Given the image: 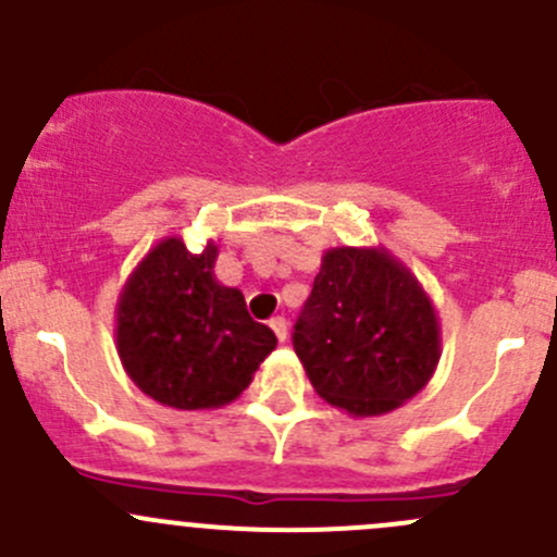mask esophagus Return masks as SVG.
<instances>
[{
    "label": "esophagus",
    "instance_id": "obj_1",
    "mask_svg": "<svg viewBox=\"0 0 557 557\" xmlns=\"http://www.w3.org/2000/svg\"><path fill=\"white\" fill-rule=\"evenodd\" d=\"M269 325H272L274 336H277L280 342L288 339V320H285V318H272V320H269Z\"/></svg>",
    "mask_w": 557,
    "mask_h": 557
}]
</instances>
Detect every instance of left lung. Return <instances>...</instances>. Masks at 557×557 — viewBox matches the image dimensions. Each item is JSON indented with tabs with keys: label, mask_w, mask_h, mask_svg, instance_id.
<instances>
[{
	"label": "left lung",
	"mask_w": 557,
	"mask_h": 557,
	"mask_svg": "<svg viewBox=\"0 0 557 557\" xmlns=\"http://www.w3.org/2000/svg\"><path fill=\"white\" fill-rule=\"evenodd\" d=\"M294 350L323 401L377 418L434 377L442 329L409 267L380 247H331L294 329Z\"/></svg>",
	"instance_id": "obj_1"
}]
</instances>
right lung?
<instances>
[{
    "label": "right lung",
    "instance_id": "1",
    "mask_svg": "<svg viewBox=\"0 0 557 557\" xmlns=\"http://www.w3.org/2000/svg\"><path fill=\"white\" fill-rule=\"evenodd\" d=\"M218 245L190 252L164 237L134 267L117 296L115 347L132 383L172 409L232 404L277 347L247 314L243 290L215 277Z\"/></svg>",
    "mask_w": 557,
    "mask_h": 557
}]
</instances>
